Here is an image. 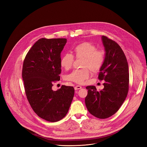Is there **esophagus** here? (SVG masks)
<instances>
[{"mask_svg":"<svg viewBox=\"0 0 147 147\" xmlns=\"http://www.w3.org/2000/svg\"><path fill=\"white\" fill-rule=\"evenodd\" d=\"M81 88H82V87H81V86H76V87H74V90H80V89H81Z\"/></svg>","mask_w":147,"mask_h":147,"instance_id":"esophagus-1","label":"esophagus"}]
</instances>
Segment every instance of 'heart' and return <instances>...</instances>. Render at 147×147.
<instances>
[{
	"instance_id": "heart-1",
	"label": "heart",
	"mask_w": 147,
	"mask_h": 147,
	"mask_svg": "<svg viewBox=\"0 0 147 147\" xmlns=\"http://www.w3.org/2000/svg\"><path fill=\"white\" fill-rule=\"evenodd\" d=\"M73 52L76 58H82L81 67L84 69L74 70L66 76V79L81 84L90 77V72L88 68L93 73L100 70L104 61L105 53L102 51L96 50V47L89 42L77 45ZM74 60V56L71 53H66L60 59V65L66 70H69L71 68Z\"/></svg>"
}]
</instances>
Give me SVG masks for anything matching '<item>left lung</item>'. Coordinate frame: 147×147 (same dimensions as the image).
I'll list each match as a JSON object with an SVG mask.
<instances>
[{
  "label": "left lung",
  "mask_w": 147,
  "mask_h": 147,
  "mask_svg": "<svg viewBox=\"0 0 147 147\" xmlns=\"http://www.w3.org/2000/svg\"><path fill=\"white\" fill-rule=\"evenodd\" d=\"M105 48L104 61L98 78L104 80V88L97 91L95 86H88L85 103L88 112L99 119L113 115L119 109L129 90V66L120 47L105 36L101 37Z\"/></svg>",
  "instance_id": "obj_1"
}]
</instances>
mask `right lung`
<instances>
[{"label": "right lung", "mask_w": 147, "mask_h": 147, "mask_svg": "<svg viewBox=\"0 0 147 147\" xmlns=\"http://www.w3.org/2000/svg\"><path fill=\"white\" fill-rule=\"evenodd\" d=\"M66 38L38 40L27 53L22 77L27 99L35 113L42 119L56 122L67 113L74 95L73 87L62 86L52 89L61 73V52Z\"/></svg>", "instance_id": "add662e5"}]
</instances>
